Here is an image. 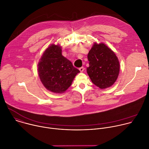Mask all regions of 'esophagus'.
Returning a JSON list of instances; mask_svg holds the SVG:
<instances>
[{
  "instance_id": "obj_1",
  "label": "esophagus",
  "mask_w": 149,
  "mask_h": 149,
  "mask_svg": "<svg viewBox=\"0 0 149 149\" xmlns=\"http://www.w3.org/2000/svg\"><path fill=\"white\" fill-rule=\"evenodd\" d=\"M84 69H85V68H84V67H81V68H79V70L80 72H83V71H84Z\"/></svg>"
}]
</instances>
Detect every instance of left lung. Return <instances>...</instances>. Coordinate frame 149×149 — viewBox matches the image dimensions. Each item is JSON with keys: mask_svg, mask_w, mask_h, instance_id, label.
Returning <instances> with one entry per match:
<instances>
[{"mask_svg": "<svg viewBox=\"0 0 149 149\" xmlns=\"http://www.w3.org/2000/svg\"><path fill=\"white\" fill-rule=\"evenodd\" d=\"M86 68L91 81L100 89L113 85L119 76L120 64L115 53L105 44L94 42L88 53Z\"/></svg>", "mask_w": 149, "mask_h": 149, "instance_id": "left-lung-1", "label": "left lung"}]
</instances>
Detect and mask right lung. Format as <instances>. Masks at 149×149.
<instances>
[{"mask_svg": "<svg viewBox=\"0 0 149 149\" xmlns=\"http://www.w3.org/2000/svg\"><path fill=\"white\" fill-rule=\"evenodd\" d=\"M61 47L52 44L43 53L38 64L41 82L48 91L63 93L71 85L80 71L62 55Z\"/></svg>", "mask_w": 149, "mask_h": 149, "instance_id": "add662e5", "label": "right lung"}]
</instances>
